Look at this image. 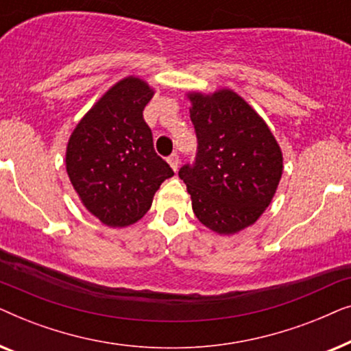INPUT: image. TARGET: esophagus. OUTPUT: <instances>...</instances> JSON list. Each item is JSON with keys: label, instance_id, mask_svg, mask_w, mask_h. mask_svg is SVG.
Masks as SVG:
<instances>
[{"label": "esophagus", "instance_id": "1", "mask_svg": "<svg viewBox=\"0 0 351 351\" xmlns=\"http://www.w3.org/2000/svg\"><path fill=\"white\" fill-rule=\"evenodd\" d=\"M167 162H169V166L172 167V171L177 172V169H179V162H180L179 155H177V153H172V155L167 158Z\"/></svg>", "mask_w": 351, "mask_h": 351}]
</instances>
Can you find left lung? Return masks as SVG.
<instances>
[{"label": "left lung", "mask_w": 351, "mask_h": 351, "mask_svg": "<svg viewBox=\"0 0 351 351\" xmlns=\"http://www.w3.org/2000/svg\"><path fill=\"white\" fill-rule=\"evenodd\" d=\"M186 97L198 152L179 177L199 222L219 234H234L271 203L282 174L281 148L267 123L233 90Z\"/></svg>", "instance_id": "1"}]
</instances>
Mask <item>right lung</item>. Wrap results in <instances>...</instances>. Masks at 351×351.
Returning a JSON list of instances; mask_svg holds the SVG:
<instances>
[{
	"instance_id": "add662e5",
	"label": "right lung",
	"mask_w": 351,
	"mask_h": 351,
	"mask_svg": "<svg viewBox=\"0 0 351 351\" xmlns=\"http://www.w3.org/2000/svg\"><path fill=\"white\" fill-rule=\"evenodd\" d=\"M153 94L136 76L118 81L76 124L66 145L71 185L84 208L108 227L141 220L160 185L174 176L156 155L143 119Z\"/></svg>"
}]
</instances>
